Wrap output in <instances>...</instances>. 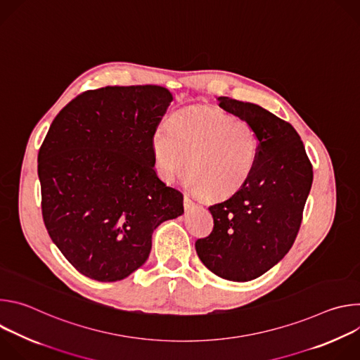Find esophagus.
<instances>
[{"label":"esophagus","instance_id":"1","mask_svg":"<svg viewBox=\"0 0 360 360\" xmlns=\"http://www.w3.org/2000/svg\"><path fill=\"white\" fill-rule=\"evenodd\" d=\"M184 207H185L186 211H191V210H193V207H195V202H193L188 195L184 196Z\"/></svg>","mask_w":360,"mask_h":360}]
</instances>
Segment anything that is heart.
<instances>
[{
  "instance_id": "heart-1",
  "label": "heart",
  "mask_w": 360,
  "mask_h": 360,
  "mask_svg": "<svg viewBox=\"0 0 360 360\" xmlns=\"http://www.w3.org/2000/svg\"><path fill=\"white\" fill-rule=\"evenodd\" d=\"M152 150L162 179L172 182L188 159V186L215 200L233 195L249 181L259 158V136L245 120L191 107L175 114L169 125L157 127Z\"/></svg>"
}]
</instances>
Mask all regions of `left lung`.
I'll list each match as a JSON object with an SVG mask.
<instances>
[{
  "label": "left lung",
  "mask_w": 360,
  "mask_h": 360,
  "mask_svg": "<svg viewBox=\"0 0 360 360\" xmlns=\"http://www.w3.org/2000/svg\"><path fill=\"white\" fill-rule=\"evenodd\" d=\"M219 107L249 122L259 136V158L249 181L208 208L210 236L195 249L219 278L248 282L275 266L292 248L311 192L314 171L295 128L265 108L219 96Z\"/></svg>",
  "instance_id": "obj_1"
}]
</instances>
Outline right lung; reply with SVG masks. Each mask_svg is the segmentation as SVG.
I'll return each instance as SVG.
<instances>
[{
	"label": "right lung",
	"mask_w": 360,
	"mask_h": 360,
	"mask_svg": "<svg viewBox=\"0 0 360 360\" xmlns=\"http://www.w3.org/2000/svg\"><path fill=\"white\" fill-rule=\"evenodd\" d=\"M172 101L158 85L86 91L51 124L38 152L45 228L84 276L117 282L141 268L184 196L157 175L152 134Z\"/></svg>",
	"instance_id": "right-lung-1"
}]
</instances>
